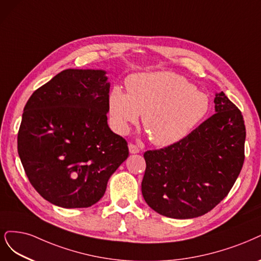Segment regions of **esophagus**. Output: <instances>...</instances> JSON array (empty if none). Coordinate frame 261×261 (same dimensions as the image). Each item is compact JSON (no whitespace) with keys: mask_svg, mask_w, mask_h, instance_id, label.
Returning a JSON list of instances; mask_svg holds the SVG:
<instances>
[{"mask_svg":"<svg viewBox=\"0 0 261 261\" xmlns=\"http://www.w3.org/2000/svg\"><path fill=\"white\" fill-rule=\"evenodd\" d=\"M128 150H129V153L132 154H136V153H139V148L137 146L133 145V143H129L128 145Z\"/></svg>","mask_w":261,"mask_h":261,"instance_id":"esophagus-1","label":"esophagus"}]
</instances>
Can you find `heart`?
Here are the masks:
<instances>
[{
    "label": "heart",
    "mask_w": 261,
    "mask_h": 261,
    "mask_svg": "<svg viewBox=\"0 0 261 261\" xmlns=\"http://www.w3.org/2000/svg\"><path fill=\"white\" fill-rule=\"evenodd\" d=\"M128 93L115 86L109 95L114 130L126 135L142 114L151 141L172 146L190 134L207 114L210 101L184 76L167 72L141 73L127 80Z\"/></svg>",
    "instance_id": "b5f03b06"
}]
</instances>
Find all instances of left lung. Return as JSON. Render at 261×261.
Wrapping results in <instances>:
<instances>
[{
  "label": "left lung",
  "mask_w": 261,
  "mask_h": 261,
  "mask_svg": "<svg viewBox=\"0 0 261 261\" xmlns=\"http://www.w3.org/2000/svg\"><path fill=\"white\" fill-rule=\"evenodd\" d=\"M215 114L172 146L145 152L141 192L163 216L190 219L226 197L244 163L243 115L223 92L215 95Z\"/></svg>",
  "instance_id": "left-lung-1"
}]
</instances>
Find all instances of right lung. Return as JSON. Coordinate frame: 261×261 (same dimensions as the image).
I'll return each instance as SVG.
<instances>
[{
  "label": "right lung",
  "mask_w": 261,
  "mask_h": 261,
  "mask_svg": "<svg viewBox=\"0 0 261 261\" xmlns=\"http://www.w3.org/2000/svg\"><path fill=\"white\" fill-rule=\"evenodd\" d=\"M107 71L67 69L25 103L18 154L42 197L64 208H83L103 196L128 156L127 142L108 125Z\"/></svg>",
  "instance_id": "1"
}]
</instances>
